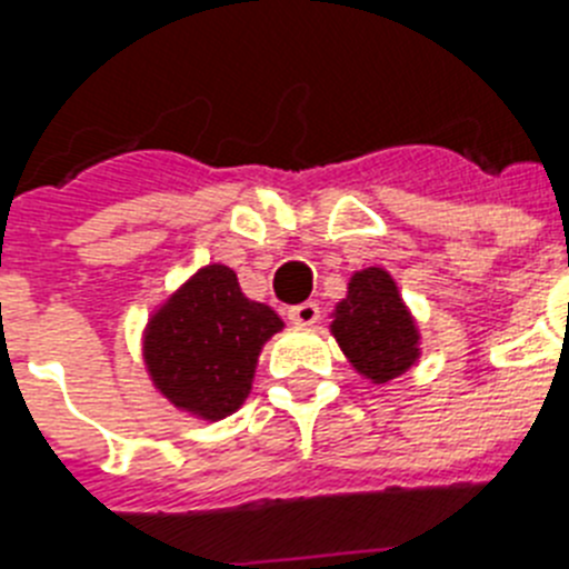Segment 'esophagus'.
Masks as SVG:
<instances>
[{"label": "esophagus", "mask_w": 569, "mask_h": 569, "mask_svg": "<svg viewBox=\"0 0 569 569\" xmlns=\"http://www.w3.org/2000/svg\"><path fill=\"white\" fill-rule=\"evenodd\" d=\"M319 316L321 310L316 301H301V305L288 310V319L293 321V325H299V328H313L316 321H319Z\"/></svg>", "instance_id": "34e87169"}]
</instances>
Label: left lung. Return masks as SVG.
I'll use <instances>...</instances> for the list:
<instances>
[{
    "mask_svg": "<svg viewBox=\"0 0 569 569\" xmlns=\"http://www.w3.org/2000/svg\"><path fill=\"white\" fill-rule=\"evenodd\" d=\"M330 333L361 379L385 387L421 359L416 316L385 268H361L347 281V296L330 313Z\"/></svg>",
    "mask_w": 569,
    "mask_h": 569,
    "instance_id": "left-lung-1",
    "label": "left lung"
}]
</instances>
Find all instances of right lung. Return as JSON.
<instances>
[{"instance_id": "obj_1", "label": "right lung", "mask_w": 569, "mask_h": 569, "mask_svg": "<svg viewBox=\"0 0 569 569\" xmlns=\"http://www.w3.org/2000/svg\"><path fill=\"white\" fill-rule=\"evenodd\" d=\"M281 328L273 308L241 293L228 264H204L150 313L144 370L179 413L222 421L244 405L261 350Z\"/></svg>"}]
</instances>
